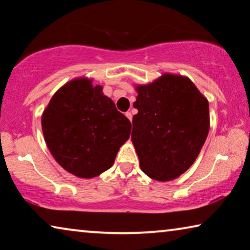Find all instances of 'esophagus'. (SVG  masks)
Segmentation results:
<instances>
[{
	"label": "esophagus",
	"mask_w": 250,
	"mask_h": 250,
	"mask_svg": "<svg viewBox=\"0 0 250 250\" xmlns=\"http://www.w3.org/2000/svg\"><path fill=\"white\" fill-rule=\"evenodd\" d=\"M125 117L128 118V119L131 121L132 120V115H131V112H125Z\"/></svg>",
	"instance_id": "obj_1"
}]
</instances>
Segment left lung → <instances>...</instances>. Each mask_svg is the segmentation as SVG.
I'll return each mask as SVG.
<instances>
[{
  "label": "left lung",
  "mask_w": 250,
  "mask_h": 250,
  "mask_svg": "<svg viewBox=\"0 0 250 250\" xmlns=\"http://www.w3.org/2000/svg\"><path fill=\"white\" fill-rule=\"evenodd\" d=\"M131 140L143 173L160 182L191 167L209 131L208 100L189 78L163 74L138 84Z\"/></svg>",
  "instance_id": "left-lung-1"
}]
</instances>
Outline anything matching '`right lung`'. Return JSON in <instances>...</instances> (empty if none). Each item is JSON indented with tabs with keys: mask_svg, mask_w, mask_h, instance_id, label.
Listing matches in <instances>:
<instances>
[{
	"mask_svg": "<svg viewBox=\"0 0 250 250\" xmlns=\"http://www.w3.org/2000/svg\"><path fill=\"white\" fill-rule=\"evenodd\" d=\"M42 129L59 166L75 176L91 179L112 167L130 137L131 122L104 95L103 87L83 77L55 92L42 115Z\"/></svg>",
	"mask_w": 250,
	"mask_h": 250,
	"instance_id": "obj_1",
	"label": "right lung"
}]
</instances>
